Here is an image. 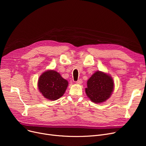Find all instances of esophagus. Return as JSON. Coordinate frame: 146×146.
<instances>
[{"label": "esophagus", "mask_w": 146, "mask_h": 146, "mask_svg": "<svg viewBox=\"0 0 146 146\" xmlns=\"http://www.w3.org/2000/svg\"><path fill=\"white\" fill-rule=\"evenodd\" d=\"M76 83L77 84H81L82 83V79H79L78 81H76Z\"/></svg>", "instance_id": "esophagus-1"}]
</instances>
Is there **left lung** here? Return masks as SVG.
I'll use <instances>...</instances> for the list:
<instances>
[{
  "label": "left lung",
  "mask_w": 146,
  "mask_h": 146,
  "mask_svg": "<svg viewBox=\"0 0 146 146\" xmlns=\"http://www.w3.org/2000/svg\"><path fill=\"white\" fill-rule=\"evenodd\" d=\"M85 89L87 96L95 103H101L108 99L113 89V82L111 76L104 72H95L87 82Z\"/></svg>",
  "instance_id": "obj_1"
}]
</instances>
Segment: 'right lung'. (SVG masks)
Masks as SVG:
<instances>
[{
  "label": "right lung",
  "mask_w": 146,
  "mask_h": 146,
  "mask_svg": "<svg viewBox=\"0 0 146 146\" xmlns=\"http://www.w3.org/2000/svg\"><path fill=\"white\" fill-rule=\"evenodd\" d=\"M68 82L55 70H48L39 78L38 87L42 95L51 101L62 96L68 86Z\"/></svg>",
  "instance_id": "1"
}]
</instances>
